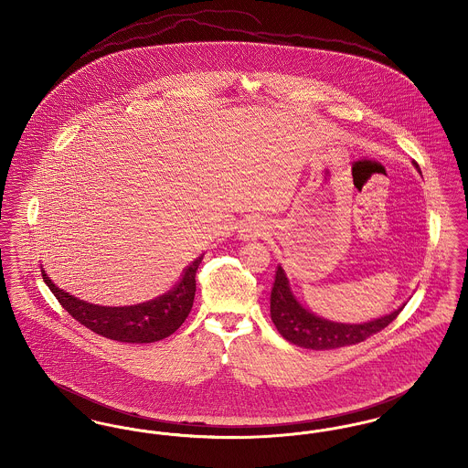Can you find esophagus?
Wrapping results in <instances>:
<instances>
[{"label": "esophagus", "instance_id": "esophagus-1", "mask_svg": "<svg viewBox=\"0 0 468 468\" xmlns=\"http://www.w3.org/2000/svg\"><path fill=\"white\" fill-rule=\"evenodd\" d=\"M265 231H267V226H265V223H263L261 219L250 218V219H247L244 226L240 228V237H242L244 240H256V239H260L261 235H265Z\"/></svg>", "mask_w": 468, "mask_h": 468}]
</instances>
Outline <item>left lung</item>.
Listing matches in <instances>:
<instances>
[{
	"mask_svg": "<svg viewBox=\"0 0 468 468\" xmlns=\"http://www.w3.org/2000/svg\"><path fill=\"white\" fill-rule=\"evenodd\" d=\"M401 309L363 324H344L321 319L307 311L294 298L286 271L281 265L277 267L275 281L270 292V315L277 332L291 344L314 351H326L359 344L393 323Z\"/></svg>",
	"mask_w": 468,
	"mask_h": 468,
	"instance_id": "left-lung-1",
	"label": "left lung"
}]
</instances>
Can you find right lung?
<instances>
[{
    "label": "right lung",
    "instance_id": "right-lung-1",
    "mask_svg": "<svg viewBox=\"0 0 468 468\" xmlns=\"http://www.w3.org/2000/svg\"><path fill=\"white\" fill-rule=\"evenodd\" d=\"M203 256H198L184 270L177 286L151 302L130 307H100L59 290L42 270L45 284L54 292L61 307L82 326L101 336L128 344H149L177 332L191 312L197 291V270Z\"/></svg>",
    "mask_w": 468,
    "mask_h": 468
}]
</instances>
